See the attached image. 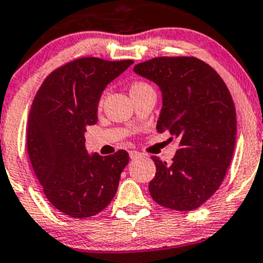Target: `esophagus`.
Instances as JSON below:
<instances>
[{"mask_svg":"<svg viewBox=\"0 0 263 263\" xmlns=\"http://www.w3.org/2000/svg\"><path fill=\"white\" fill-rule=\"evenodd\" d=\"M129 156H130L132 160H134V159L140 158L141 154H140L139 152H135V150H130V152H129Z\"/></svg>","mask_w":263,"mask_h":263,"instance_id":"34e87169","label":"esophagus"}]
</instances>
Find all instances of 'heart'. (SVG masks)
<instances>
[{
  "instance_id": "obj_1",
  "label": "heart",
  "mask_w": 263,
  "mask_h": 263,
  "mask_svg": "<svg viewBox=\"0 0 263 263\" xmlns=\"http://www.w3.org/2000/svg\"><path fill=\"white\" fill-rule=\"evenodd\" d=\"M153 87L150 85L149 83H146V82H143V81H135L133 82L130 88H129V90H130V96L134 97V96H138V94H141L144 92H147V90H152ZM103 102H104V97H102L99 100V107H102Z\"/></svg>"
}]
</instances>
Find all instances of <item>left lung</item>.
Here are the masks:
<instances>
[{
    "mask_svg": "<svg viewBox=\"0 0 263 263\" xmlns=\"http://www.w3.org/2000/svg\"><path fill=\"white\" fill-rule=\"evenodd\" d=\"M134 72L158 84L163 94L158 132L179 139L171 164L152 156L156 174L150 195L171 210H195L216 193L232 160L231 94L216 70L195 57H156L137 64Z\"/></svg>",
    "mask_w": 263,
    "mask_h": 263,
    "instance_id": "left-lung-1",
    "label": "left lung"
}]
</instances>
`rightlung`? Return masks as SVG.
<instances>
[{"instance_id":"right-lung-1","label":"right lung","mask_w":263,"mask_h":263,"mask_svg":"<svg viewBox=\"0 0 263 263\" xmlns=\"http://www.w3.org/2000/svg\"><path fill=\"white\" fill-rule=\"evenodd\" d=\"M134 61L83 57L68 62L47 77L32 102L27 152L48 201L74 219L104 210L113 200L120 174L129 163L125 150L89 155L84 133L98 122L104 88Z\"/></svg>"}]
</instances>
